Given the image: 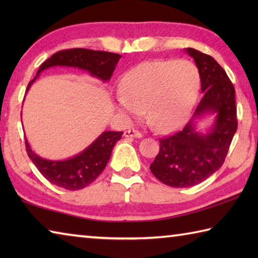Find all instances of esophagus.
<instances>
[{"instance_id":"obj_1","label":"esophagus","mask_w":258,"mask_h":258,"mask_svg":"<svg viewBox=\"0 0 258 258\" xmlns=\"http://www.w3.org/2000/svg\"><path fill=\"white\" fill-rule=\"evenodd\" d=\"M124 137L125 138H137L140 139L142 138V134L139 132V131H135V130H127L126 132L124 133Z\"/></svg>"}]
</instances>
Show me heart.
<instances>
[{
    "label": "heart",
    "mask_w": 258,
    "mask_h": 258,
    "mask_svg": "<svg viewBox=\"0 0 258 258\" xmlns=\"http://www.w3.org/2000/svg\"><path fill=\"white\" fill-rule=\"evenodd\" d=\"M199 89V72L189 60L147 61L121 80L117 109L128 118H147L159 132L180 126L192 111Z\"/></svg>",
    "instance_id": "b5f03b06"
}]
</instances>
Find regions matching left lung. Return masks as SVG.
Returning <instances> with one entry per match:
<instances>
[{
	"instance_id": "left-lung-1",
	"label": "left lung",
	"mask_w": 258,
	"mask_h": 258,
	"mask_svg": "<svg viewBox=\"0 0 258 258\" xmlns=\"http://www.w3.org/2000/svg\"><path fill=\"white\" fill-rule=\"evenodd\" d=\"M184 52L198 68L203 98L184 128L159 140V154L150 165L152 174L173 187L194 186L220 169L238 127L234 87L224 69L211 55L191 47ZM207 115L214 118L203 134L197 125Z\"/></svg>"
}]
</instances>
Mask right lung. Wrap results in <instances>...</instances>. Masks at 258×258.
Instances as JSON below:
<instances>
[{
    "label": "right lung",
    "instance_id": "obj_1",
    "mask_svg": "<svg viewBox=\"0 0 258 258\" xmlns=\"http://www.w3.org/2000/svg\"><path fill=\"white\" fill-rule=\"evenodd\" d=\"M120 58V54L117 53L87 49L59 51L41 64L36 76L29 82L26 93L41 73L52 67L78 68L100 81L108 82ZM121 134L123 132L104 131L80 154L62 160L42 158L32 150L27 139H25L26 151L42 175L52 184L67 190H80L91 184L102 173Z\"/></svg>",
    "mask_w": 258,
    "mask_h": 258
}]
</instances>
